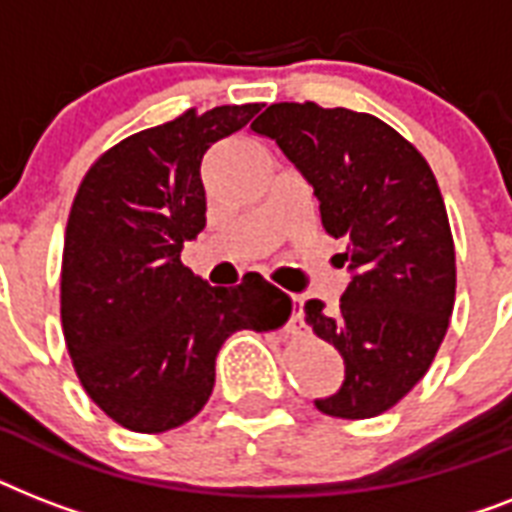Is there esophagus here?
Wrapping results in <instances>:
<instances>
[{"label": "esophagus", "mask_w": 512, "mask_h": 512, "mask_svg": "<svg viewBox=\"0 0 512 512\" xmlns=\"http://www.w3.org/2000/svg\"><path fill=\"white\" fill-rule=\"evenodd\" d=\"M292 303H295V308H297V305H300V297L292 295ZM300 324H303V313L295 311V313H292V329H297Z\"/></svg>", "instance_id": "1"}]
</instances>
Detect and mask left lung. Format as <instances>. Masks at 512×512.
Returning a JSON list of instances; mask_svg holds the SVG:
<instances>
[{"instance_id": "1", "label": "left lung", "mask_w": 512, "mask_h": 512, "mask_svg": "<svg viewBox=\"0 0 512 512\" xmlns=\"http://www.w3.org/2000/svg\"><path fill=\"white\" fill-rule=\"evenodd\" d=\"M252 132L276 140L313 188L321 228L345 241L340 305L305 303V321L345 364L316 409L342 420L388 412L433 364L454 308V241L428 162L372 114L273 103Z\"/></svg>"}]
</instances>
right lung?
<instances>
[{
    "mask_svg": "<svg viewBox=\"0 0 512 512\" xmlns=\"http://www.w3.org/2000/svg\"><path fill=\"white\" fill-rule=\"evenodd\" d=\"M260 111H185L100 156L68 215L60 321L87 396L122 428L164 433L201 412L236 329L281 327L289 297L247 273L209 287L180 263L207 225L201 159Z\"/></svg>",
    "mask_w": 512,
    "mask_h": 512,
    "instance_id": "right-lung-1",
    "label": "right lung"
}]
</instances>
